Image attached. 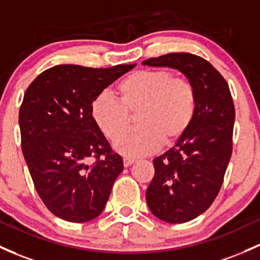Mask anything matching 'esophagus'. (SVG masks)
I'll use <instances>...</instances> for the list:
<instances>
[{"label":"esophagus","mask_w":260,"mask_h":260,"mask_svg":"<svg viewBox=\"0 0 260 260\" xmlns=\"http://www.w3.org/2000/svg\"><path fill=\"white\" fill-rule=\"evenodd\" d=\"M136 160L135 159H131V158H124L123 159V165L124 167H129V165H132L133 162H135Z\"/></svg>","instance_id":"obj_1"}]
</instances>
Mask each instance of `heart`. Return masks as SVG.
<instances>
[{"instance_id": "1", "label": "heart", "mask_w": 260, "mask_h": 260, "mask_svg": "<svg viewBox=\"0 0 260 260\" xmlns=\"http://www.w3.org/2000/svg\"><path fill=\"white\" fill-rule=\"evenodd\" d=\"M118 100L101 93L91 104V117L102 133L115 141V149L141 156L172 144L189 129L195 117L198 95L187 79L168 70H137L117 85ZM138 112L139 127L124 134L130 113ZM124 134L123 135L121 133Z\"/></svg>"}]
</instances>
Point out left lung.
Wrapping results in <instances>:
<instances>
[{
	"mask_svg": "<svg viewBox=\"0 0 260 260\" xmlns=\"http://www.w3.org/2000/svg\"><path fill=\"white\" fill-rule=\"evenodd\" d=\"M142 64L179 70L198 95L192 123L154 159L155 173L145 192L155 217L184 223L204 213L218 195L232 155L235 105L226 80L201 56L170 53Z\"/></svg>",
	"mask_w": 260,
	"mask_h": 260,
	"instance_id": "1",
	"label": "left lung"
}]
</instances>
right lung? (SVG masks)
Segmentation results:
<instances>
[{"label":"right lung","mask_w":260,"mask_h":260,"mask_svg":"<svg viewBox=\"0 0 260 260\" xmlns=\"http://www.w3.org/2000/svg\"><path fill=\"white\" fill-rule=\"evenodd\" d=\"M136 65H56L25 90L18 118L22 152L37 192L59 218L87 222L106 206L123 160L93 122L91 104ZM90 157L96 159L92 166Z\"/></svg>","instance_id":"right-lung-1"}]
</instances>
